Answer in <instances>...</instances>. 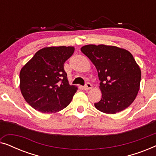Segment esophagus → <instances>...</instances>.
I'll return each mask as SVG.
<instances>
[{"mask_svg": "<svg viewBox=\"0 0 156 156\" xmlns=\"http://www.w3.org/2000/svg\"><path fill=\"white\" fill-rule=\"evenodd\" d=\"M91 88H92V85L89 82H87L86 84H85V86H84V87H83V89H84V90H89V89H91Z\"/></svg>", "mask_w": 156, "mask_h": 156, "instance_id": "esophagus-1", "label": "esophagus"}]
</instances>
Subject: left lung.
<instances>
[{
    "label": "left lung",
    "mask_w": 156,
    "mask_h": 156,
    "mask_svg": "<svg viewBox=\"0 0 156 156\" xmlns=\"http://www.w3.org/2000/svg\"><path fill=\"white\" fill-rule=\"evenodd\" d=\"M81 51L94 65L101 82V99L95 107L108 114L129 107L137 96L141 79L140 69L131 53L105 44H87Z\"/></svg>",
    "instance_id": "obj_1"
}]
</instances>
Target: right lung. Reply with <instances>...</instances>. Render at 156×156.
<instances>
[{"label": "right lung", "instance_id": "right-lung-1", "mask_svg": "<svg viewBox=\"0 0 156 156\" xmlns=\"http://www.w3.org/2000/svg\"><path fill=\"white\" fill-rule=\"evenodd\" d=\"M74 47H48L37 51L20 72V88L27 103L38 112H58L69 105L77 87L69 85L64 63Z\"/></svg>", "mask_w": 156, "mask_h": 156}]
</instances>
